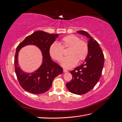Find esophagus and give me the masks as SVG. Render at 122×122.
<instances>
[{
  "label": "esophagus",
  "instance_id": "34e87169",
  "mask_svg": "<svg viewBox=\"0 0 122 122\" xmlns=\"http://www.w3.org/2000/svg\"><path fill=\"white\" fill-rule=\"evenodd\" d=\"M63 71H64V73H67V72H68V70H67L66 69H64V70H63Z\"/></svg>",
  "mask_w": 122,
  "mask_h": 122
}]
</instances>
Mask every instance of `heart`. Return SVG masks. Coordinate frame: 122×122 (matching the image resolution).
Returning a JSON list of instances; mask_svg holds the SVG:
<instances>
[{
    "label": "heart",
    "mask_w": 122,
    "mask_h": 122,
    "mask_svg": "<svg viewBox=\"0 0 122 122\" xmlns=\"http://www.w3.org/2000/svg\"><path fill=\"white\" fill-rule=\"evenodd\" d=\"M61 45L57 42H54L50 46L49 53L53 59L60 61L63 56L64 49L70 47L68 55L69 56L62 58L61 65L65 68L71 69L78 62L84 61L87 57L88 52L87 44L81 40L78 36L70 35L61 40Z\"/></svg>",
    "instance_id": "1"
}]
</instances>
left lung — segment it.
<instances>
[{
  "label": "left lung",
  "mask_w": 122,
  "mask_h": 122,
  "mask_svg": "<svg viewBox=\"0 0 122 122\" xmlns=\"http://www.w3.org/2000/svg\"><path fill=\"white\" fill-rule=\"evenodd\" d=\"M77 32L89 39L88 52L83 64L70 71L73 78L66 83V87L72 93L83 95L93 89L99 80L104 66V56L99 43L86 31Z\"/></svg>",
  "instance_id": "obj_1"
}]
</instances>
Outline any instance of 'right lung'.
<instances>
[{"label":"right lung","instance_id":"right-lung-1","mask_svg":"<svg viewBox=\"0 0 122 122\" xmlns=\"http://www.w3.org/2000/svg\"><path fill=\"white\" fill-rule=\"evenodd\" d=\"M58 34H49L42 30L36 31L27 36L18 46L15 56L16 74L20 86L24 90L34 94H40L48 91L52 86L54 79L62 73L63 69L51 58L49 48ZM27 45L37 46L42 54V63L36 71L30 73L23 71L18 62L20 49Z\"/></svg>","mask_w":122,"mask_h":122}]
</instances>
